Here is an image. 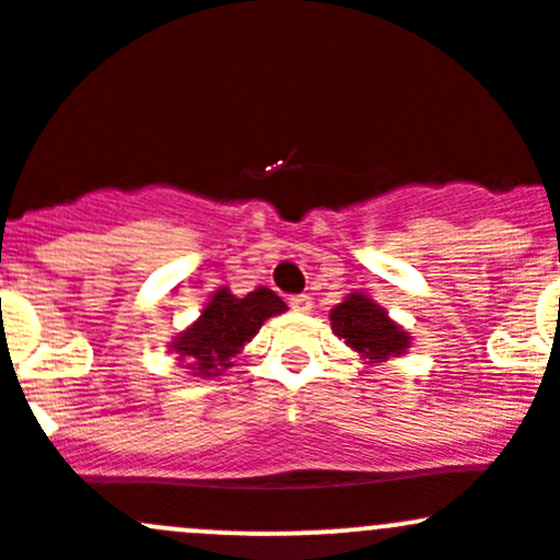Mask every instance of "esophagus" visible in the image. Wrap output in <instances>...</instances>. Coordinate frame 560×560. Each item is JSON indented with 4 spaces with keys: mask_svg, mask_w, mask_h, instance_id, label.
<instances>
[{
    "mask_svg": "<svg viewBox=\"0 0 560 560\" xmlns=\"http://www.w3.org/2000/svg\"><path fill=\"white\" fill-rule=\"evenodd\" d=\"M290 308H292V312H298V314H308L314 308V301L308 295H292L290 298Z\"/></svg>",
    "mask_w": 560,
    "mask_h": 560,
    "instance_id": "obj_1",
    "label": "esophagus"
}]
</instances>
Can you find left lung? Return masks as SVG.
Here are the masks:
<instances>
[{
  "instance_id": "8db88e82",
  "label": "left lung",
  "mask_w": 560,
  "mask_h": 560,
  "mask_svg": "<svg viewBox=\"0 0 560 560\" xmlns=\"http://www.w3.org/2000/svg\"><path fill=\"white\" fill-rule=\"evenodd\" d=\"M330 325L332 332L343 338V343L376 363L395 358L409 347V336L389 319L385 308L358 292L332 308Z\"/></svg>"
}]
</instances>
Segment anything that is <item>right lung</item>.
Listing matches in <instances>:
<instances>
[{
  "instance_id": "obj_1",
  "label": "right lung",
  "mask_w": 560,
  "mask_h": 560,
  "mask_svg": "<svg viewBox=\"0 0 560 560\" xmlns=\"http://www.w3.org/2000/svg\"><path fill=\"white\" fill-rule=\"evenodd\" d=\"M287 303L268 287L235 298L230 290L213 292L202 316L173 341L178 360H186L197 376H217L230 369V360L241 352L246 341L257 336L268 316L281 314Z\"/></svg>"
}]
</instances>
